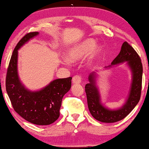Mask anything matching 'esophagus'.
I'll return each mask as SVG.
<instances>
[{"label": "esophagus", "mask_w": 149, "mask_h": 149, "mask_svg": "<svg viewBox=\"0 0 149 149\" xmlns=\"http://www.w3.org/2000/svg\"><path fill=\"white\" fill-rule=\"evenodd\" d=\"M81 77L79 75H75V76L73 77L72 79V82L73 84H77L81 83Z\"/></svg>", "instance_id": "esophagus-1"}]
</instances>
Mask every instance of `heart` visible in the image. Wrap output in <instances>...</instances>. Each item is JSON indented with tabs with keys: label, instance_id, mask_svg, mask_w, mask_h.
<instances>
[{
	"label": "heart",
	"instance_id": "obj_1",
	"mask_svg": "<svg viewBox=\"0 0 149 149\" xmlns=\"http://www.w3.org/2000/svg\"><path fill=\"white\" fill-rule=\"evenodd\" d=\"M96 45V41L93 38L84 40L69 50L67 58L70 61L75 62L86 57L92 53L94 57L97 58L102 53V47Z\"/></svg>",
	"mask_w": 149,
	"mask_h": 149
}]
</instances>
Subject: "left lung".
Returning <instances> with one entry per match:
<instances>
[{"mask_svg": "<svg viewBox=\"0 0 149 149\" xmlns=\"http://www.w3.org/2000/svg\"><path fill=\"white\" fill-rule=\"evenodd\" d=\"M127 61L132 73V81L128 98L123 107L119 109L110 110L101 104L100 95L96 86L95 72L89 75V83L85 86L88 106L92 116L96 120L104 123H114L125 118L139 102L142 90V65L139 55L133 47L127 42L121 46L120 53L106 68H111L113 65H117Z\"/></svg>", "mask_w": 149, "mask_h": 149, "instance_id": "1", "label": "left lung"}]
</instances>
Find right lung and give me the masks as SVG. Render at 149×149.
Here are the masks:
<instances>
[{
    "label": "right lung",
    "instance_id": "right-lung-1",
    "mask_svg": "<svg viewBox=\"0 0 149 149\" xmlns=\"http://www.w3.org/2000/svg\"><path fill=\"white\" fill-rule=\"evenodd\" d=\"M38 34L28 33L15 48L6 76V91L15 112L29 122L36 125H49L60 116L62 98L72 86V77L56 79L40 91L32 92L21 82L17 73L18 50L25 43Z\"/></svg>",
    "mask_w": 149,
    "mask_h": 149
}]
</instances>
